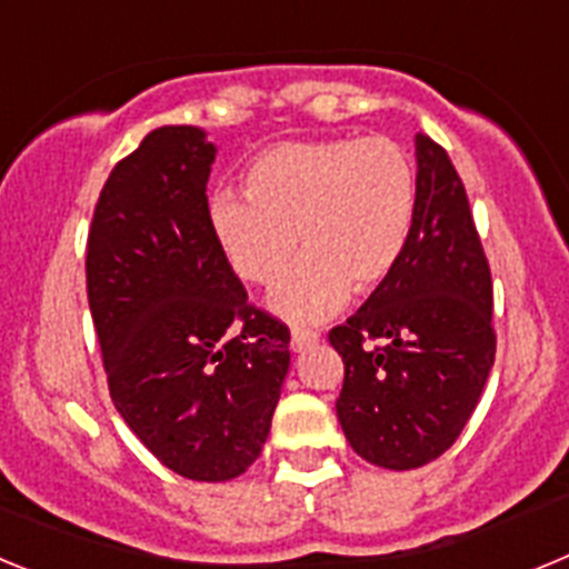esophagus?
<instances>
[{
  "label": "esophagus",
  "mask_w": 569,
  "mask_h": 569,
  "mask_svg": "<svg viewBox=\"0 0 569 569\" xmlns=\"http://www.w3.org/2000/svg\"><path fill=\"white\" fill-rule=\"evenodd\" d=\"M319 341V333L316 330H293L290 336V347H293V353H305L308 347H313Z\"/></svg>",
  "instance_id": "obj_1"
}]
</instances>
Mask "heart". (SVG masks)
<instances>
[{
  "instance_id": "1",
  "label": "heart",
  "mask_w": 569,
  "mask_h": 569,
  "mask_svg": "<svg viewBox=\"0 0 569 569\" xmlns=\"http://www.w3.org/2000/svg\"><path fill=\"white\" fill-rule=\"evenodd\" d=\"M248 196L210 199V230L230 268L273 284L270 308L296 325L321 321L356 293L381 288L405 256L416 219V168L387 136L284 142L253 159Z\"/></svg>"
}]
</instances>
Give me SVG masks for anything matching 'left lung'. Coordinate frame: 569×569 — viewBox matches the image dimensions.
<instances>
[{"label":"left lung","mask_w":569,"mask_h":569,"mask_svg":"<svg viewBox=\"0 0 569 569\" xmlns=\"http://www.w3.org/2000/svg\"><path fill=\"white\" fill-rule=\"evenodd\" d=\"M416 219L393 276L330 345L345 361L336 399L356 453L413 470L459 439L496 359L492 279L465 184L430 136H416Z\"/></svg>","instance_id":"1"}]
</instances>
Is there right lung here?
I'll return each instance as SVG.
<instances>
[{"mask_svg": "<svg viewBox=\"0 0 569 569\" xmlns=\"http://www.w3.org/2000/svg\"><path fill=\"white\" fill-rule=\"evenodd\" d=\"M213 159L204 130H150L108 176L84 259L110 399L193 481L259 459L290 367L288 325L250 305L210 230Z\"/></svg>", "mask_w": 569, "mask_h": 569, "instance_id": "obj_1", "label": "right lung"}]
</instances>
